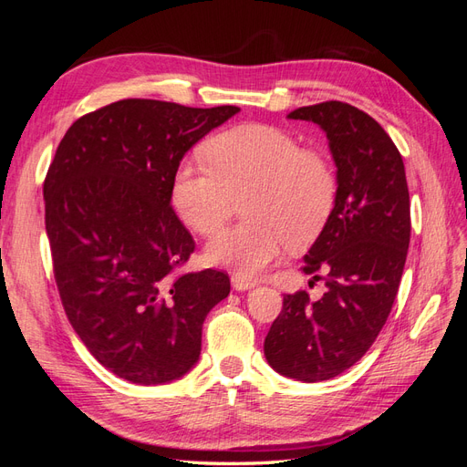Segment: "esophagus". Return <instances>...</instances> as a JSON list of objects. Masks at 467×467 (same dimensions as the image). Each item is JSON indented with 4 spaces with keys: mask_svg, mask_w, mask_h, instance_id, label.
Returning <instances> with one entry per match:
<instances>
[{
    "mask_svg": "<svg viewBox=\"0 0 467 467\" xmlns=\"http://www.w3.org/2000/svg\"><path fill=\"white\" fill-rule=\"evenodd\" d=\"M232 286H234L235 290H249V288H255V286H257V280L235 273V275L232 276Z\"/></svg>",
    "mask_w": 467,
    "mask_h": 467,
    "instance_id": "esophagus-1",
    "label": "esophagus"
}]
</instances>
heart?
Segmentation results:
<instances>
[{
	"label": "heart",
	"instance_id": "heart-1",
	"mask_svg": "<svg viewBox=\"0 0 467 467\" xmlns=\"http://www.w3.org/2000/svg\"><path fill=\"white\" fill-rule=\"evenodd\" d=\"M208 165L182 161L171 201L192 232L216 235L237 199L249 222L225 230L206 249L210 263L244 276L261 273L290 245L306 247L323 232L338 201V173L325 151L304 148L271 124H239L204 144Z\"/></svg>",
	"mask_w": 467,
	"mask_h": 467
}]
</instances>
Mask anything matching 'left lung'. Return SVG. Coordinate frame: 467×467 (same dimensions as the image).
<instances>
[{
  "label": "left lung",
  "mask_w": 467,
  "mask_h": 467,
  "mask_svg": "<svg viewBox=\"0 0 467 467\" xmlns=\"http://www.w3.org/2000/svg\"><path fill=\"white\" fill-rule=\"evenodd\" d=\"M288 119L316 122L327 134L338 201L302 266L327 290L316 302L306 290L285 294L265 357L282 376L321 381L358 362L384 327L407 259L411 204L400 150L364 110L325 101Z\"/></svg>",
  "instance_id": "8db88e82"
}]
</instances>
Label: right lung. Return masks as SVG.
Returning <instances> with one entry per match:
<instances>
[{"instance_id": "right-lung-1", "label": "right lung", "mask_w": 467, "mask_h": 467, "mask_svg": "<svg viewBox=\"0 0 467 467\" xmlns=\"http://www.w3.org/2000/svg\"><path fill=\"white\" fill-rule=\"evenodd\" d=\"M239 112L124 99L69 126L45 179V222L64 312L105 368L165 384L201 355L202 323L230 276L182 266L194 251L171 206L175 169Z\"/></svg>"}]
</instances>
